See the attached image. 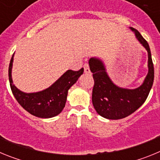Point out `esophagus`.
<instances>
[{
    "label": "esophagus",
    "mask_w": 160,
    "mask_h": 160,
    "mask_svg": "<svg viewBox=\"0 0 160 160\" xmlns=\"http://www.w3.org/2000/svg\"><path fill=\"white\" fill-rule=\"evenodd\" d=\"M83 67H84V72H85V73H90V67H89L88 63H86V64H84Z\"/></svg>",
    "instance_id": "34e87169"
}]
</instances>
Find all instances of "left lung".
Returning <instances> with one entry per match:
<instances>
[{"label":"left lung","mask_w":160,"mask_h":160,"mask_svg":"<svg viewBox=\"0 0 160 160\" xmlns=\"http://www.w3.org/2000/svg\"><path fill=\"white\" fill-rule=\"evenodd\" d=\"M131 29L148 53V73L140 87L133 90L117 87L109 78L100 59L91 58L89 60L94 81L93 106L98 114L108 119H121L135 112L146 101L153 85L154 66L149 45L138 30L132 27Z\"/></svg>","instance_id":"1"}]
</instances>
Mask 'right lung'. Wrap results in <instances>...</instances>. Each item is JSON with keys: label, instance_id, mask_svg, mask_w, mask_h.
Segmentation results:
<instances>
[{"label": "right lung", "instance_id": "1", "mask_svg": "<svg viewBox=\"0 0 160 160\" xmlns=\"http://www.w3.org/2000/svg\"><path fill=\"white\" fill-rule=\"evenodd\" d=\"M12 62L13 55L8 66V79L12 94L25 111L38 118H52L62 112L66 105L68 90L84 71L83 68L78 71L69 70L49 88L36 93H24L12 83Z\"/></svg>", "mask_w": 160, "mask_h": 160}]
</instances>
